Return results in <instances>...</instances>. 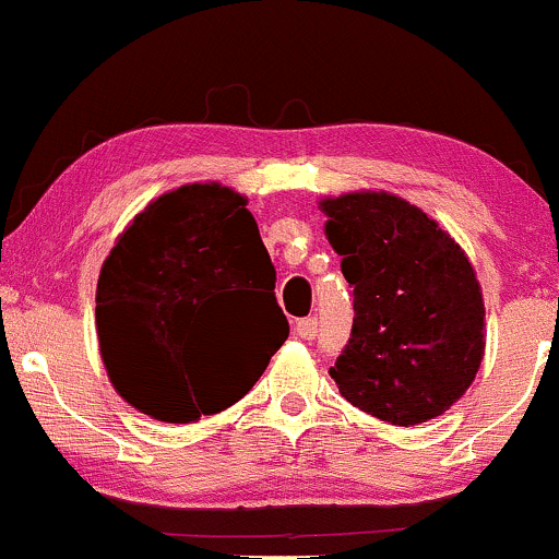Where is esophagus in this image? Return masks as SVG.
Returning <instances> with one entry per match:
<instances>
[{"label": "esophagus", "instance_id": "34e87169", "mask_svg": "<svg viewBox=\"0 0 559 559\" xmlns=\"http://www.w3.org/2000/svg\"><path fill=\"white\" fill-rule=\"evenodd\" d=\"M316 332H319V321L316 319H299L297 321V334L302 340H313Z\"/></svg>", "mask_w": 559, "mask_h": 559}]
</instances>
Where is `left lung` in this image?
<instances>
[{"label": "left lung", "mask_w": 559, "mask_h": 559, "mask_svg": "<svg viewBox=\"0 0 559 559\" xmlns=\"http://www.w3.org/2000/svg\"><path fill=\"white\" fill-rule=\"evenodd\" d=\"M319 205L356 313L329 374L354 407L391 426L439 418L485 356V299L466 251L393 192H345Z\"/></svg>", "instance_id": "obj_1"}]
</instances>
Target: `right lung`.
I'll use <instances>...</instances> for the list:
<instances>
[{"mask_svg": "<svg viewBox=\"0 0 559 559\" xmlns=\"http://www.w3.org/2000/svg\"><path fill=\"white\" fill-rule=\"evenodd\" d=\"M246 198L195 181L146 203L117 235L96 286V332L115 391L160 423H195L251 391L289 337L275 267ZM250 292L240 314L235 290ZM264 331L242 343V332Z\"/></svg>", "mask_w": 559, "mask_h": 559, "instance_id": "obj_1", "label": "right lung"}]
</instances>
